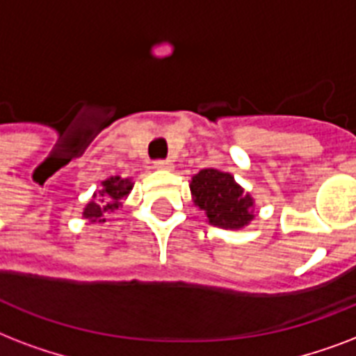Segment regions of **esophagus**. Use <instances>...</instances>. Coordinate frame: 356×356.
<instances>
[{
	"label": "esophagus",
	"mask_w": 356,
	"mask_h": 356,
	"mask_svg": "<svg viewBox=\"0 0 356 356\" xmlns=\"http://www.w3.org/2000/svg\"><path fill=\"white\" fill-rule=\"evenodd\" d=\"M154 167L158 170H172L175 169V163L172 161H169V159H161V161H156L154 163Z\"/></svg>",
	"instance_id": "esophagus-1"
}]
</instances>
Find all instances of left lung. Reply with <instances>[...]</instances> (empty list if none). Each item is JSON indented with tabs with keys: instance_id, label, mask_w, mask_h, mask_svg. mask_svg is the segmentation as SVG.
<instances>
[{
	"instance_id": "8db88e82",
	"label": "left lung",
	"mask_w": 356,
	"mask_h": 356,
	"mask_svg": "<svg viewBox=\"0 0 356 356\" xmlns=\"http://www.w3.org/2000/svg\"><path fill=\"white\" fill-rule=\"evenodd\" d=\"M193 202L206 213V221L225 230H241L254 219V198L230 172L202 169L189 184Z\"/></svg>"
}]
</instances>
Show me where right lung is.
<instances>
[{"instance_id": "right-lung-1", "label": "right lung", "mask_w": 356, "mask_h": 356, "mask_svg": "<svg viewBox=\"0 0 356 356\" xmlns=\"http://www.w3.org/2000/svg\"><path fill=\"white\" fill-rule=\"evenodd\" d=\"M134 189V181L129 178L111 176L102 181V189L92 195L87 206L83 208V217L90 222H106V216L122 206V200Z\"/></svg>"}]
</instances>
